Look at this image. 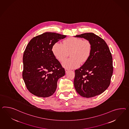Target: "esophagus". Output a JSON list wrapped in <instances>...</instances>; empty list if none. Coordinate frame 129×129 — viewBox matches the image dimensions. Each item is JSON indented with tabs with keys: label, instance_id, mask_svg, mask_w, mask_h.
I'll list each match as a JSON object with an SVG mask.
<instances>
[{
	"label": "esophagus",
	"instance_id": "obj_1",
	"mask_svg": "<svg viewBox=\"0 0 129 129\" xmlns=\"http://www.w3.org/2000/svg\"><path fill=\"white\" fill-rule=\"evenodd\" d=\"M69 71V70L68 69H66V73H68V72Z\"/></svg>",
	"mask_w": 129,
	"mask_h": 129
}]
</instances>
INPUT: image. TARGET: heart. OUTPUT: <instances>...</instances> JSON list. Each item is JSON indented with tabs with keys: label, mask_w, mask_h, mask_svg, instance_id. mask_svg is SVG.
<instances>
[{
	"label": "heart",
	"mask_w": 129,
	"mask_h": 129,
	"mask_svg": "<svg viewBox=\"0 0 129 129\" xmlns=\"http://www.w3.org/2000/svg\"><path fill=\"white\" fill-rule=\"evenodd\" d=\"M92 45L89 40L77 37H70L63 42H56L53 44L52 52L54 56L59 62H63L71 55V58L62 63V66L67 69H75L80 63H86L91 56Z\"/></svg>",
	"instance_id": "1"
}]
</instances>
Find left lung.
<instances>
[{
	"mask_svg": "<svg viewBox=\"0 0 129 129\" xmlns=\"http://www.w3.org/2000/svg\"><path fill=\"white\" fill-rule=\"evenodd\" d=\"M75 37L89 40L92 45V51L88 60L75 71V88L84 97L98 95L110 84L113 72L111 53L105 41L94 34H82Z\"/></svg>",
	"mask_w": 129,
	"mask_h": 129,
	"instance_id": "left-lung-1",
	"label": "left lung"
}]
</instances>
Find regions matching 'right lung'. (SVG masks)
Listing matches in <instances>:
<instances>
[{
    "instance_id": "1",
    "label": "right lung",
    "mask_w": 129,
    "mask_h": 129,
    "mask_svg": "<svg viewBox=\"0 0 129 129\" xmlns=\"http://www.w3.org/2000/svg\"><path fill=\"white\" fill-rule=\"evenodd\" d=\"M66 36L46 32L30 41L23 56L22 77L26 88L40 97L52 95L65 70L52 52L53 44Z\"/></svg>"
}]
</instances>
